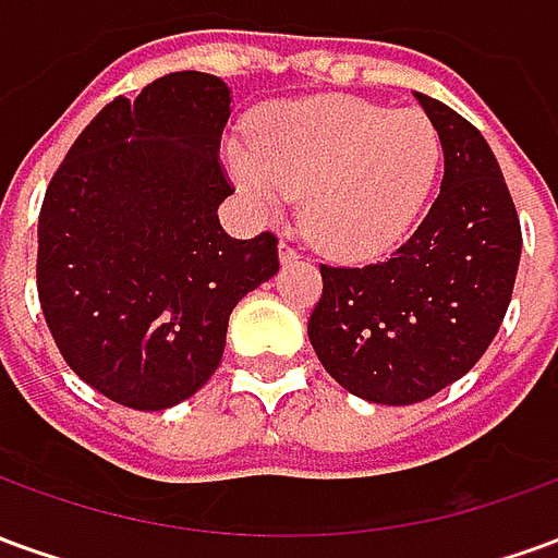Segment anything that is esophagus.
<instances>
[{"label":"esophagus","mask_w":558,"mask_h":558,"mask_svg":"<svg viewBox=\"0 0 558 558\" xmlns=\"http://www.w3.org/2000/svg\"><path fill=\"white\" fill-rule=\"evenodd\" d=\"M299 247H292L290 242H280V263L283 266H290V263H299Z\"/></svg>","instance_id":"obj_1"}]
</instances>
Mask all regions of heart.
Instances as JSON below:
<instances>
[{"label":"heart","mask_w":558,"mask_h":558,"mask_svg":"<svg viewBox=\"0 0 558 558\" xmlns=\"http://www.w3.org/2000/svg\"><path fill=\"white\" fill-rule=\"evenodd\" d=\"M232 179L263 211L304 196V230L326 254L395 251L430 199L442 140L418 110L323 95L256 119L254 146L230 148Z\"/></svg>","instance_id":"b5f03b06"}]
</instances>
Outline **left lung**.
Listing matches in <instances>:
<instances>
[{
  "label": "left lung",
  "mask_w": 558,
  "mask_h": 558,
  "mask_svg": "<svg viewBox=\"0 0 558 558\" xmlns=\"http://www.w3.org/2000/svg\"><path fill=\"white\" fill-rule=\"evenodd\" d=\"M439 140L436 203L391 254L362 268L319 266L307 319L319 362L355 398L410 407L469 374L502 326L520 266V218L487 140L415 92Z\"/></svg>",
  "instance_id": "8db88e82"
}]
</instances>
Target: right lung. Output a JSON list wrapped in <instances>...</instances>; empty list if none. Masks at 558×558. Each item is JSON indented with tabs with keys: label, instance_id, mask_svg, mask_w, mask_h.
<instances>
[{
	"label": "right lung",
	"instance_id": "right-lung-1",
	"mask_svg": "<svg viewBox=\"0 0 558 558\" xmlns=\"http://www.w3.org/2000/svg\"><path fill=\"white\" fill-rule=\"evenodd\" d=\"M227 83L175 71L92 119L38 218V302L68 367L104 398L170 410L218 371L230 314L278 271V235L232 239L218 206Z\"/></svg>",
	"mask_w": 558,
	"mask_h": 558
}]
</instances>
